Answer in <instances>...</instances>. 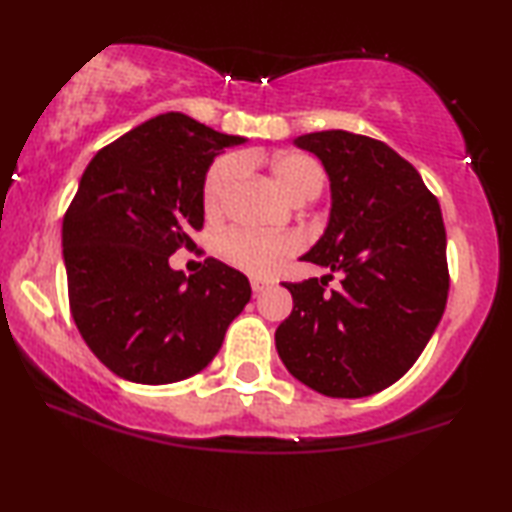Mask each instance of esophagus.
<instances>
[{
    "instance_id": "34e87169",
    "label": "esophagus",
    "mask_w": 512,
    "mask_h": 512,
    "mask_svg": "<svg viewBox=\"0 0 512 512\" xmlns=\"http://www.w3.org/2000/svg\"><path fill=\"white\" fill-rule=\"evenodd\" d=\"M250 287H253V293H262L264 289H268V282L266 280H257V277H253V280H250Z\"/></svg>"
}]
</instances>
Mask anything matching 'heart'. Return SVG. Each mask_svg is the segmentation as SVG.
<instances>
[{
  "instance_id": "1",
  "label": "heart",
  "mask_w": 512,
  "mask_h": 512,
  "mask_svg": "<svg viewBox=\"0 0 512 512\" xmlns=\"http://www.w3.org/2000/svg\"><path fill=\"white\" fill-rule=\"evenodd\" d=\"M259 162H264V158L253 153L244 155L241 160L232 158V155L216 160L212 169L207 171L203 187L205 212H221L232 189L239 183L244 164ZM268 169H271L277 187L296 203L316 198L325 183L323 167L307 153L289 151L275 155L268 162ZM300 246L302 241L298 235H257V232L232 230L221 237V255L225 257V262L253 277L273 275L284 259L298 253Z\"/></svg>"
}]
</instances>
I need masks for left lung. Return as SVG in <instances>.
Segmentation results:
<instances>
[{
    "mask_svg": "<svg viewBox=\"0 0 512 512\" xmlns=\"http://www.w3.org/2000/svg\"><path fill=\"white\" fill-rule=\"evenodd\" d=\"M323 162L332 210L302 257L329 275L284 282L293 311L275 329L287 370L327 397L395 384L429 343L449 291L443 214L420 173L391 146L348 131L293 140ZM334 272L342 284L327 290Z\"/></svg>",
    "mask_w": 512,
    "mask_h": 512,
    "instance_id": "obj_1",
    "label": "left lung"
}]
</instances>
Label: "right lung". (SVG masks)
Instances as JSON below:
<instances>
[{"instance_id": "add662e5", "label": "right lung", "mask_w": 512, "mask_h": 512, "mask_svg": "<svg viewBox=\"0 0 512 512\" xmlns=\"http://www.w3.org/2000/svg\"><path fill=\"white\" fill-rule=\"evenodd\" d=\"M244 137L183 112L158 115L94 155L63 219L69 309L103 366L135 384L201 372L244 311V273L207 257L194 275L169 257L203 228L205 173Z\"/></svg>"}]
</instances>
